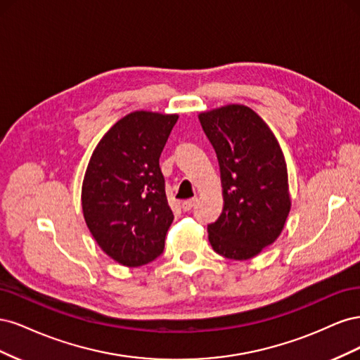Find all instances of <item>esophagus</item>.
Wrapping results in <instances>:
<instances>
[{
  "mask_svg": "<svg viewBox=\"0 0 360 360\" xmlns=\"http://www.w3.org/2000/svg\"><path fill=\"white\" fill-rule=\"evenodd\" d=\"M195 202H197V198H192V200H186V201H183L181 202V209L184 210V212H189L192 207L195 205Z\"/></svg>",
  "mask_w": 360,
  "mask_h": 360,
  "instance_id": "esophagus-1",
  "label": "esophagus"
}]
</instances>
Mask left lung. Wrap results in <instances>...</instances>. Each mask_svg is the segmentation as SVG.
Listing matches in <instances>:
<instances>
[{"label":"left lung","instance_id":"8db88e82","mask_svg":"<svg viewBox=\"0 0 360 360\" xmlns=\"http://www.w3.org/2000/svg\"><path fill=\"white\" fill-rule=\"evenodd\" d=\"M221 169L224 207L207 226L214 252L250 259L281 236L291 209L288 171L275 134L255 111L230 103L200 112Z\"/></svg>","mask_w":360,"mask_h":360}]
</instances>
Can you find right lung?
Returning a JSON list of instances; mask_svg holds the SVG:
<instances>
[{
    "instance_id": "right-lung-1",
    "label": "right lung",
    "mask_w": 360,
    "mask_h": 360,
    "mask_svg": "<svg viewBox=\"0 0 360 360\" xmlns=\"http://www.w3.org/2000/svg\"><path fill=\"white\" fill-rule=\"evenodd\" d=\"M179 114L134 111L102 136L85 169L81 205L103 252L126 267L158 258L174 219L159 158Z\"/></svg>"
}]
</instances>
